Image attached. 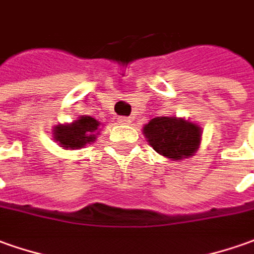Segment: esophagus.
I'll return each mask as SVG.
<instances>
[{"label":"esophagus","instance_id":"obj_1","mask_svg":"<svg viewBox=\"0 0 254 254\" xmlns=\"http://www.w3.org/2000/svg\"><path fill=\"white\" fill-rule=\"evenodd\" d=\"M118 122L124 124V125H127V124H130V118L129 117H118Z\"/></svg>","mask_w":254,"mask_h":254}]
</instances>
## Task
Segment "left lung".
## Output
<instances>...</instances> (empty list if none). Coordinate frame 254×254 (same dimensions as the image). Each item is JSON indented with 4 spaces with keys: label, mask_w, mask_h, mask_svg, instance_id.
Returning <instances> with one entry per match:
<instances>
[{
    "label": "left lung",
    "mask_w": 254,
    "mask_h": 254,
    "mask_svg": "<svg viewBox=\"0 0 254 254\" xmlns=\"http://www.w3.org/2000/svg\"><path fill=\"white\" fill-rule=\"evenodd\" d=\"M146 140L158 154L172 161L190 158L201 141V127L178 117H156L143 127Z\"/></svg>",
    "instance_id": "1"
}]
</instances>
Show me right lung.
Segmentation results:
<instances>
[{
	"mask_svg": "<svg viewBox=\"0 0 254 254\" xmlns=\"http://www.w3.org/2000/svg\"><path fill=\"white\" fill-rule=\"evenodd\" d=\"M101 124L90 115H80L70 124H58L53 127V137L65 150H79L94 143Z\"/></svg>",
	"mask_w": 254,
	"mask_h": 254,
	"instance_id": "right-lung-1",
	"label": "right lung"
}]
</instances>
